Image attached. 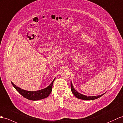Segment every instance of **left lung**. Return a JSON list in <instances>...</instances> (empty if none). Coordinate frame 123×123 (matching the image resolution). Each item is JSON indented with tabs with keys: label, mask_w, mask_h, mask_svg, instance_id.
<instances>
[{
	"label": "left lung",
	"mask_w": 123,
	"mask_h": 123,
	"mask_svg": "<svg viewBox=\"0 0 123 123\" xmlns=\"http://www.w3.org/2000/svg\"><path fill=\"white\" fill-rule=\"evenodd\" d=\"M71 91H72V93L74 94V95L76 98H78L84 99V100H93V99H95L100 98V97H101L102 95H104L103 94L100 95L95 96H88L83 95V94L79 93L78 91L75 90V88H74L71 81Z\"/></svg>",
	"instance_id": "8db88e82"
}]
</instances>
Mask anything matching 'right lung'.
<instances>
[{"label": "right lung", "instance_id": "1", "mask_svg": "<svg viewBox=\"0 0 123 123\" xmlns=\"http://www.w3.org/2000/svg\"><path fill=\"white\" fill-rule=\"evenodd\" d=\"M55 79L53 80L52 82L49 85L48 87L44 89L36 91H29L22 90L20 87L17 86L12 82H11L13 86L16 88V90L23 96L24 98L32 101H37L39 99H42L47 98L50 95L52 89V85Z\"/></svg>", "mask_w": 123, "mask_h": 123}]
</instances>
